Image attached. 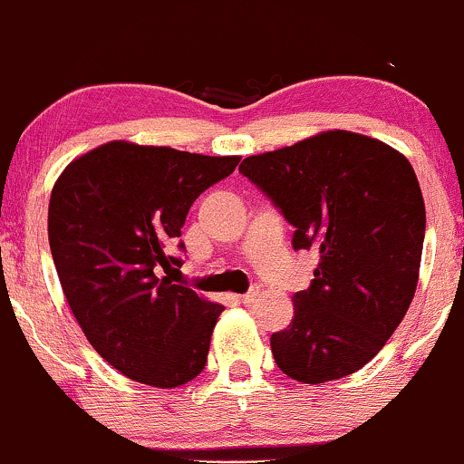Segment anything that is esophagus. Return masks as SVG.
<instances>
[{
    "label": "esophagus",
    "mask_w": 464,
    "mask_h": 464,
    "mask_svg": "<svg viewBox=\"0 0 464 464\" xmlns=\"http://www.w3.org/2000/svg\"><path fill=\"white\" fill-rule=\"evenodd\" d=\"M258 295H260V288H258V285H254V288H251L249 293H245V295L241 296V301H243V303H254L256 299H258Z\"/></svg>",
    "instance_id": "esophagus-1"
}]
</instances>
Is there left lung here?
Returning <instances> with one entry per match:
<instances>
[{
    "label": "left lung",
    "mask_w": 464,
    "mask_h": 464,
    "mask_svg": "<svg viewBox=\"0 0 464 464\" xmlns=\"http://www.w3.org/2000/svg\"><path fill=\"white\" fill-rule=\"evenodd\" d=\"M318 254L295 316L271 335L277 368L318 385L353 374L402 323L420 279L426 206L413 165L374 137L324 130L238 168Z\"/></svg>",
    "instance_id": "8db88e82"
}]
</instances>
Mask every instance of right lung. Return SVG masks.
<instances>
[{
    "label": "right lung",
    "instance_id": "add662e5",
    "mask_svg": "<svg viewBox=\"0 0 464 464\" xmlns=\"http://www.w3.org/2000/svg\"><path fill=\"white\" fill-rule=\"evenodd\" d=\"M238 161L116 140L55 180L49 245L62 290L94 351L129 379L171 390L204 370L223 305L171 282L182 265L171 247L199 193Z\"/></svg>",
    "mask_w": 464,
    "mask_h": 464
}]
</instances>
